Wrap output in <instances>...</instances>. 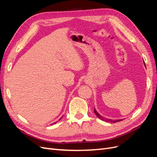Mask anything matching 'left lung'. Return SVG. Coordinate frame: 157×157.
<instances>
[{"label":"left lung","mask_w":157,"mask_h":157,"mask_svg":"<svg viewBox=\"0 0 157 157\" xmlns=\"http://www.w3.org/2000/svg\"><path fill=\"white\" fill-rule=\"evenodd\" d=\"M144 65H145V63H144ZM94 113H95V114H96V115L99 118H100V119L101 120V121H105V122H119V121H122V119H117V120H111V119H109V118H104L103 117H102L101 115H99V114L96 111V109L94 108Z\"/></svg>","instance_id":"left-lung-1"}]
</instances>
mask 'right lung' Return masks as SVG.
Instances as JSON below:
<instances>
[{
	"label": "right lung",
	"mask_w": 157,
	"mask_h": 157,
	"mask_svg": "<svg viewBox=\"0 0 157 157\" xmlns=\"http://www.w3.org/2000/svg\"><path fill=\"white\" fill-rule=\"evenodd\" d=\"M61 118H60V119H61ZM60 119H59V120H60ZM56 122H54V123H53V124H56Z\"/></svg>",
	"instance_id": "obj_1"
}]
</instances>
